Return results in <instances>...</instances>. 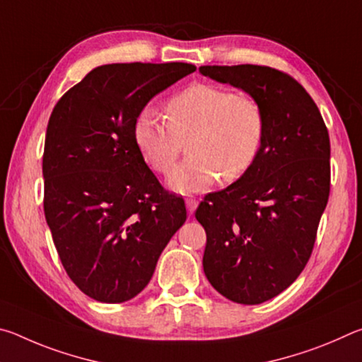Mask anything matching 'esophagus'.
<instances>
[{"label":"esophagus","mask_w":362,"mask_h":362,"mask_svg":"<svg viewBox=\"0 0 362 362\" xmlns=\"http://www.w3.org/2000/svg\"><path fill=\"white\" fill-rule=\"evenodd\" d=\"M196 207H198V199L188 198V199H187V209H188V214H193V212L196 211Z\"/></svg>","instance_id":"1"}]
</instances>
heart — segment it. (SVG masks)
<instances>
[{"mask_svg":"<svg viewBox=\"0 0 362 362\" xmlns=\"http://www.w3.org/2000/svg\"><path fill=\"white\" fill-rule=\"evenodd\" d=\"M265 132V112L254 97L206 83L170 97L166 118L144 108L132 127L139 151L163 175L173 170L187 140L189 156L169 179L180 193L203 192L218 175L225 183L241 179L259 158Z\"/></svg>","mask_w":362,"mask_h":362,"instance_id":"heart-1","label":"heart"}]
</instances>
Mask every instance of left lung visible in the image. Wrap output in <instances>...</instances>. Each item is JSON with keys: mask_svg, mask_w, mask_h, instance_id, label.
<instances>
[{"mask_svg": "<svg viewBox=\"0 0 362 362\" xmlns=\"http://www.w3.org/2000/svg\"><path fill=\"white\" fill-rule=\"evenodd\" d=\"M204 76L254 97L265 140L247 174L204 196L196 220L204 273L231 302L259 305L287 289L308 263L330 192L329 132L297 79L263 65H204Z\"/></svg>", "mask_w": 362, "mask_h": 362, "instance_id": "8db88e82", "label": "left lung"}]
</instances>
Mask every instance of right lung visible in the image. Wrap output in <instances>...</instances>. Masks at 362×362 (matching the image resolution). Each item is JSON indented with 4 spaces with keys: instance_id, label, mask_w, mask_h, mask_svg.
<instances>
[{
    "instance_id": "add662e5",
    "label": "right lung",
    "mask_w": 362,
    "mask_h": 362,
    "mask_svg": "<svg viewBox=\"0 0 362 362\" xmlns=\"http://www.w3.org/2000/svg\"><path fill=\"white\" fill-rule=\"evenodd\" d=\"M192 64L97 66L60 97L47 122L45 216L66 274L103 303L136 297L185 223L182 196L163 188L134 142V121Z\"/></svg>"
}]
</instances>
